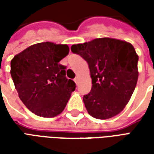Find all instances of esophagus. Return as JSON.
<instances>
[{
	"label": "esophagus",
	"mask_w": 154,
	"mask_h": 154,
	"mask_svg": "<svg viewBox=\"0 0 154 154\" xmlns=\"http://www.w3.org/2000/svg\"><path fill=\"white\" fill-rule=\"evenodd\" d=\"M74 82H76V83H78V77H75V78H74Z\"/></svg>",
	"instance_id": "esophagus-1"
}]
</instances>
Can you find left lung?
I'll return each instance as SVG.
<instances>
[{
  "mask_svg": "<svg viewBox=\"0 0 154 154\" xmlns=\"http://www.w3.org/2000/svg\"><path fill=\"white\" fill-rule=\"evenodd\" d=\"M73 54L88 63L92 87L83 101L88 113L106 119L120 113L135 89L139 56L132 44L116 38H96L73 44Z\"/></svg>",
  "mask_w": 154,
  "mask_h": 154,
  "instance_id": "1",
  "label": "left lung"
}]
</instances>
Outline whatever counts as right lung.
I'll list each match as a JSON object with an SVG mask.
<instances>
[{
  "label": "right lung",
  "mask_w": 154,
  "mask_h": 154,
  "mask_svg": "<svg viewBox=\"0 0 154 154\" xmlns=\"http://www.w3.org/2000/svg\"><path fill=\"white\" fill-rule=\"evenodd\" d=\"M69 53L67 44L44 42L22 51L11 62V75L19 97L29 110L42 117L63 112L73 81L66 77V66L59 63Z\"/></svg>",
  "instance_id": "right-lung-1"
}]
</instances>
